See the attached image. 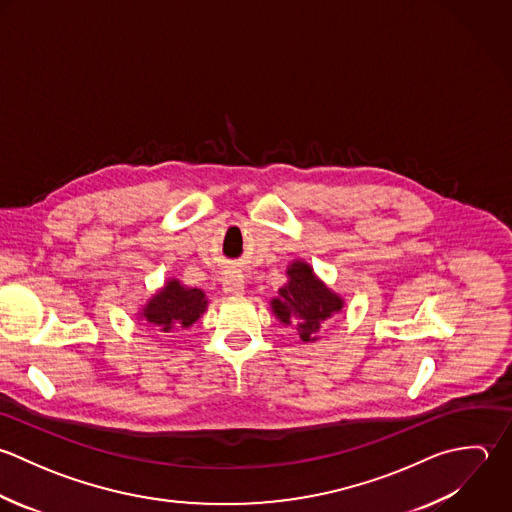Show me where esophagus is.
I'll return each instance as SVG.
<instances>
[{
  "label": "esophagus",
  "instance_id": "esophagus-1",
  "mask_svg": "<svg viewBox=\"0 0 512 512\" xmlns=\"http://www.w3.org/2000/svg\"><path fill=\"white\" fill-rule=\"evenodd\" d=\"M223 291L229 295H241L245 289V281L243 275L239 271H229L223 275Z\"/></svg>",
  "mask_w": 512,
  "mask_h": 512
}]
</instances>
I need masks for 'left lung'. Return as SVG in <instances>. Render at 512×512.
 Returning <instances> with one entry per match:
<instances>
[{"label":"left lung","mask_w":512,"mask_h":512,"mask_svg":"<svg viewBox=\"0 0 512 512\" xmlns=\"http://www.w3.org/2000/svg\"><path fill=\"white\" fill-rule=\"evenodd\" d=\"M289 283L279 289V297L271 301L279 321L295 325L303 341H317L327 321L341 311L343 299L331 293L305 263H293L287 271Z\"/></svg>","instance_id":"obj_1"}]
</instances>
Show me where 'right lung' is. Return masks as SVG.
Masks as SVG:
<instances>
[{"label":"right lung","mask_w":512,"mask_h":512,"mask_svg":"<svg viewBox=\"0 0 512 512\" xmlns=\"http://www.w3.org/2000/svg\"><path fill=\"white\" fill-rule=\"evenodd\" d=\"M205 293L199 289H187L179 281L171 279L143 309L147 323L157 325L161 331L173 327H189L205 311Z\"/></svg>","instance_id":"1"}]
</instances>
